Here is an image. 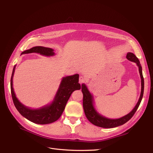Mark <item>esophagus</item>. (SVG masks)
<instances>
[{
    "label": "esophagus",
    "instance_id": "34e87169",
    "mask_svg": "<svg viewBox=\"0 0 153 153\" xmlns=\"http://www.w3.org/2000/svg\"><path fill=\"white\" fill-rule=\"evenodd\" d=\"M86 81V78L83 76H80L79 77V82L80 84H82V83H84Z\"/></svg>",
    "mask_w": 153,
    "mask_h": 153
}]
</instances>
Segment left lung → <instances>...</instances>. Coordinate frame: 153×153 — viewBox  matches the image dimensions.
<instances>
[{
    "mask_svg": "<svg viewBox=\"0 0 153 153\" xmlns=\"http://www.w3.org/2000/svg\"><path fill=\"white\" fill-rule=\"evenodd\" d=\"M126 59L129 60V61L134 62L137 64V65L138 67V70H139L141 78V93L140 98L138 100V101L135 106V108L128 114L116 119H108L100 115L99 113L97 112V111L94 108L93 105V98H92V94L90 93L89 90H88L87 86L84 84L82 85V92L83 93V107H84L85 116L87 119L92 124L95 125V126L104 128H112L121 126V125H123L128 122L133 117V115L135 114L137 108L140 104L143 94V89H144V80H143L142 75V66L140 64L139 60L135 56V55H134L133 53L128 52L126 55Z\"/></svg>",
    "mask_w": 153,
    "mask_h": 153,
    "instance_id": "left-lung-1",
    "label": "left lung"
}]
</instances>
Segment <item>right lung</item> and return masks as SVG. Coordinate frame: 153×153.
<instances>
[{
	"label": "right lung",
	"mask_w": 153,
	"mask_h": 153,
	"mask_svg": "<svg viewBox=\"0 0 153 153\" xmlns=\"http://www.w3.org/2000/svg\"><path fill=\"white\" fill-rule=\"evenodd\" d=\"M31 53H38L45 56H53L55 55L53 49L43 47H32L29 50H25L22 54ZM15 68L16 65L13 68L11 78V92L14 105L22 116L36 124H47L56 121L61 116L72 92L75 90H80L81 88L80 84L78 83V74L63 77L52 103L38 109H31L22 104L14 92L13 78Z\"/></svg>",
	"instance_id": "1"
}]
</instances>
